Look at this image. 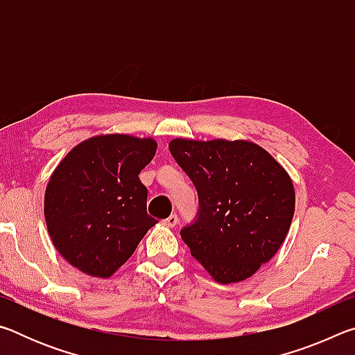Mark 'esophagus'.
Masks as SVG:
<instances>
[{
	"label": "esophagus",
	"mask_w": 355,
	"mask_h": 355,
	"mask_svg": "<svg viewBox=\"0 0 355 355\" xmlns=\"http://www.w3.org/2000/svg\"><path fill=\"white\" fill-rule=\"evenodd\" d=\"M164 224H166L167 227H175V225L178 224V216H177V214H171L169 218H167V219L164 220Z\"/></svg>",
	"instance_id": "34e87169"
}]
</instances>
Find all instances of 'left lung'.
<instances>
[{
    "label": "left lung",
    "mask_w": 355,
    "mask_h": 355,
    "mask_svg": "<svg viewBox=\"0 0 355 355\" xmlns=\"http://www.w3.org/2000/svg\"><path fill=\"white\" fill-rule=\"evenodd\" d=\"M169 150L199 196L180 230L191 255L219 284L250 277L279 250L294 214L291 178L248 141L173 139Z\"/></svg>",
    "instance_id": "obj_1"
}]
</instances>
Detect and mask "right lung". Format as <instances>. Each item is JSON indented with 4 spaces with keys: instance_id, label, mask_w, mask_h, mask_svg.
<instances>
[{
    "instance_id": "obj_1",
    "label": "right lung",
    "mask_w": 355,
    "mask_h": 355,
    "mask_svg": "<svg viewBox=\"0 0 355 355\" xmlns=\"http://www.w3.org/2000/svg\"><path fill=\"white\" fill-rule=\"evenodd\" d=\"M155 152L150 137L97 136L56 167L45 191V220L71 266L111 277L158 222L147 214V188L139 180Z\"/></svg>"
}]
</instances>
